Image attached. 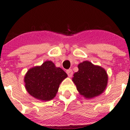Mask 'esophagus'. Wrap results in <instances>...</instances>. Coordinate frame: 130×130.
I'll list each match as a JSON object with an SVG mask.
<instances>
[{
    "instance_id": "1",
    "label": "esophagus",
    "mask_w": 130,
    "mask_h": 130,
    "mask_svg": "<svg viewBox=\"0 0 130 130\" xmlns=\"http://www.w3.org/2000/svg\"><path fill=\"white\" fill-rule=\"evenodd\" d=\"M66 73L68 75L69 77H71L73 75V71H72V69H68L66 70Z\"/></svg>"
}]
</instances>
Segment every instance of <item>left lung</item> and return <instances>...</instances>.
Listing matches in <instances>:
<instances>
[{
    "mask_svg": "<svg viewBox=\"0 0 130 130\" xmlns=\"http://www.w3.org/2000/svg\"><path fill=\"white\" fill-rule=\"evenodd\" d=\"M77 67L78 72L74 73L72 80L79 93L87 99L102 94L107 84L108 76L105 70L88 61L80 63Z\"/></svg>",
    "mask_w": 130,
    "mask_h": 130,
    "instance_id": "8db88e82",
    "label": "left lung"
}]
</instances>
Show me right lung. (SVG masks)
Here are the masks:
<instances>
[{
    "label": "right lung",
    "mask_w": 130,
    "mask_h": 130,
    "mask_svg": "<svg viewBox=\"0 0 130 130\" xmlns=\"http://www.w3.org/2000/svg\"><path fill=\"white\" fill-rule=\"evenodd\" d=\"M67 76L60 67H56L51 61L40 66L30 69L24 77L27 92L35 99L43 101L52 100L56 95L59 85Z\"/></svg>",
    "instance_id": "1"
}]
</instances>
